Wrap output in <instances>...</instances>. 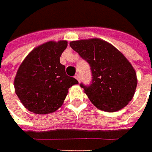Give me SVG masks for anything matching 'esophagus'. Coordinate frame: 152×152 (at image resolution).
I'll return each instance as SVG.
<instances>
[{
  "instance_id": "34e87169",
  "label": "esophagus",
  "mask_w": 152,
  "mask_h": 152,
  "mask_svg": "<svg viewBox=\"0 0 152 152\" xmlns=\"http://www.w3.org/2000/svg\"><path fill=\"white\" fill-rule=\"evenodd\" d=\"M74 78L77 79L78 81H79V79H80V77H79V73H76V74H75V76H74Z\"/></svg>"
}]
</instances>
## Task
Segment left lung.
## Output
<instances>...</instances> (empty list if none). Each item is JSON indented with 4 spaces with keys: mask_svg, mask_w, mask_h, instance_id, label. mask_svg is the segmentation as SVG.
<instances>
[{
    "mask_svg": "<svg viewBox=\"0 0 152 152\" xmlns=\"http://www.w3.org/2000/svg\"><path fill=\"white\" fill-rule=\"evenodd\" d=\"M69 45L90 64L91 84H80L90 101L98 109L109 113L126 107L134 95L137 78L125 56L100 39L75 40Z\"/></svg>",
    "mask_w": 152,
    "mask_h": 152,
    "instance_id": "obj_1",
    "label": "left lung"
}]
</instances>
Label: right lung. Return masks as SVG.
Instances as JSON below:
<instances>
[{
	"instance_id": "obj_1",
	"label": "right lung",
	"mask_w": 152,
	"mask_h": 152,
	"mask_svg": "<svg viewBox=\"0 0 152 152\" xmlns=\"http://www.w3.org/2000/svg\"><path fill=\"white\" fill-rule=\"evenodd\" d=\"M67 46L66 40L46 42L34 48L21 63L14 79L15 92L28 111L54 113L62 105L68 89L79 84L67 76L60 62Z\"/></svg>"
}]
</instances>
